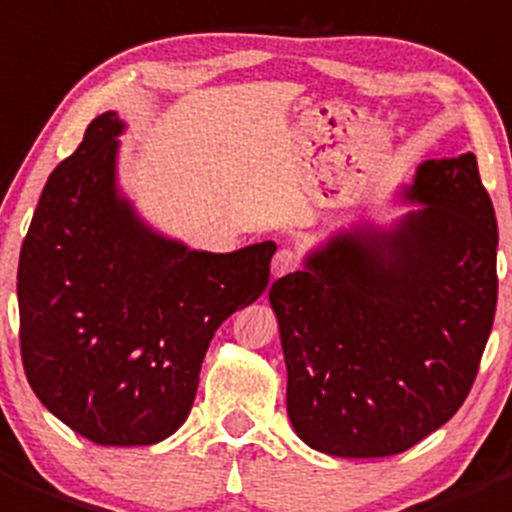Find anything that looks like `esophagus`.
<instances>
[{
	"instance_id": "1",
	"label": "esophagus",
	"mask_w": 512,
	"mask_h": 512,
	"mask_svg": "<svg viewBox=\"0 0 512 512\" xmlns=\"http://www.w3.org/2000/svg\"><path fill=\"white\" fill-rule=\"evenodd\" d=\"M300 265V257L295 255L292 250H277L275 257H272V277H282V275H290V272L297 270Z\"/></svg>"
}]
</instances>
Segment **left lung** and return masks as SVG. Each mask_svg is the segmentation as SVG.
Returning <instances> with one entry per match:
<instances>
[{"label":"left lung","instance_id":"1","mask_svg":"<svg viewBox=\"0 0 512 512\" xmlns=\"http://www.w3.org/2000/svg\"><path fill=\"white\" fill-rule=\"evenodd\" d=\"M403 197L423 207L337 232L270 287L290 423L335 458L398 455L448 423L493 327L498 222L473 152L423 162Z\"/></svg>","mask_w":512,"mask_h":512}]
</instances>
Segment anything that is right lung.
<instances>
[{
    "label": "right lung",
    "instance_id": "right-lung-1",
    "mask_svg": "<svg viewBox=\"0 0 512 512\" xmlns=\"http://www.w3.org/2000/svg\"><path fill=\"white\" fill-rule=\"evenodd\" d=\"M104 112L49 175L19 252V345L44 408L97 445H152L190 415L217 327L270 282L275 242L202 252L145 225L117 187Z\"/></svg>",
    "mask_w": 512,
    "mask_h": 512
}]
</instances>
